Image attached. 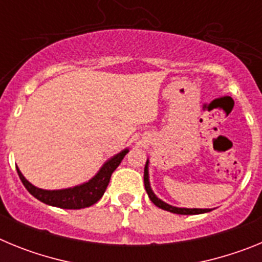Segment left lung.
<instances>
[{"label": "left lung", "instance_id": "left-lung-1", "mask_svg": "<svg viewBox=\"0 0 262 262\" xmlns=\"http://www.w3.org/2000/svg\"><path fill=\"white\" fill-rule=\"evenodd\" d=\"M148 161L145 163V168H144V187L145 190H147L148 196H149V200L154 202V205H156L157 207L160 209L165 210V211L173 212V214H181V215H195V214H203V212H209L210 209H185V207H174V206H170L168 203H165L164 201H161L160 198H157L156 194L152 191L151 189V184H149V174H148Z\"/></svg>", "mask_w": 262, "mask_h": 262}]
</instances>
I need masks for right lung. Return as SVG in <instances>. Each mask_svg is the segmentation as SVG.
I'll list each match as a JSON object with an SVG mask.
<instances>
[{"mask_svg":"<svg viewBox=\"0 0 262 262\" xmlns=\"http://www.w3.org/2000/svg\"><path fill=\"white\" fill-rule=\"evenodd\" d=\"M127 152H128V149L126 148L122 152H119V154L111 157V159H108L103 164L102 168L99 169L98 173L88 182L77 185V186L68 187V189H61V190H45V189H39V187L30 184L18 168L17 172L22 184L27 189V191L31 195L35 196L36 200L40 201V202L46 203V205L55 206V207H60V209H85V207H89V206L97 203L102 198L106 187H107L108 182H110L111 174L118 168V165L123 160V157L126 156Z\"/></svg>","mask_w":262,"mask_h":262,"instance_id":"add662e5","label":"right lung"}]
</instances>
